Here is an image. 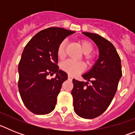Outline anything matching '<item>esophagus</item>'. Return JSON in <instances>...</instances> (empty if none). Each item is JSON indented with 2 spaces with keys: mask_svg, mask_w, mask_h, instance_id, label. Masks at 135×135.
Returning a JSON list of instances; mask_svg holds the SVG:
<instances>
[{
  "mask_svg": "<svg viewBox=\"0 0 135 135\" xmlns=\"http://www.w3.org/2000/svg\"><path fill=\"white\" fill-rule=\"evenodd\" d=\"M68 79L69 80H72V76H71V75H70V74L68 75Z\"/></svg>",
  "mask_w": 135,
  "mask_h": 135,
  "instance_id": "esophagus-1",
  "label": "esophagus"
}]
</instances>
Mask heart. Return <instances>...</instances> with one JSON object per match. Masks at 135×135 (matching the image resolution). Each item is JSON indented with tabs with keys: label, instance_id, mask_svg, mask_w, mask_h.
<instances>
[{
	"label": "heart",
	"instance_id": "obj_1",
	"mask_svg": "<svg viewBox=\"0 0 135 135\" xmlns=\"http://www.w3.org/2000/svg\"><path fill=\"white\" fill-rule=\"evenodd\" d=\"M66 42H61L57 49V56L59 59H64L65 55V48ZM80 46L84 54L86 55V58L90 59L91 58L89 54L93 50V46L89 41L82 40L80 42ZM61 69L70 75H75L80 73L84 69V63L82 61H74L71 60H67L63 62L60 65Z\"/></svg>",
	"mask_w": 135,
	"mask_h": 135
}]
</instances>
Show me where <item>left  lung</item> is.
<instances>
[{
    "mask_svg": "<svg viewBox=\"0 0 135 135\" xmlns=\"http://www.w3.org/2000/svg\"><path fill=\"white\" fill-rule=\"evenodd\" d=\"M82 34L97 46L99 57L91 68L82 75L86 82L73 79L71 95L75 113L83 118L93 119L103 114L114 98L122 77L121 60L108 40L93 33Z\"/></svg>",
    "mask_w": 135,
    "mask_h": 135,
    "instance_id": "obj_1",
    "label": "left lung"
}]
</instances>
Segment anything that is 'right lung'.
Segmentation results:
<instances>
[{
    "label": "right lung",
    "mask_w": 135,
    "mask_h": 135,
    "mask_svg": "<svg viewBox=\"0 0 135 135\" xmlns=\"http://www.w3.org/2000/svg\"><path fill=\"white\" fill-rule=\"evenodd\" d=\"M61 27H49L37 33L25 46L18 66V87L26 108L38 115L51 113L66 72L59 70L57 49L67 36L74 33ZM56 74L54 79L49 75Z\"/></svg>",
    "instance_id": "add662e5"
}]
</instances>
